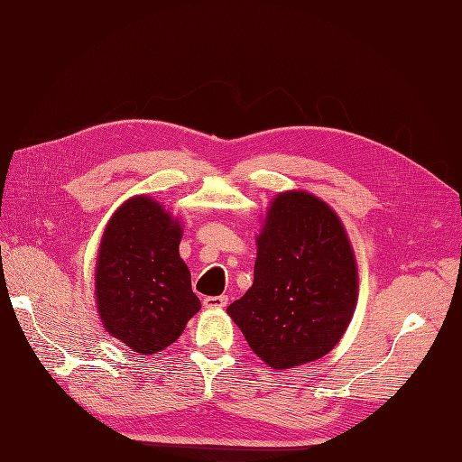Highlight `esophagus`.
I'll return each instance as SVG.
<instances>
[{
	"instance_id": "obj_1",
	"label": "esophagus",
	"mask_w": 462,
	"mask_h": 462,
	"mask_svg": "<svg viewBox=\"0 0 462 462\" xmlns=\"http://www.w3.org/2000/svg\"><path fill=\"white\" fill-rule=\"evenodd\" d=\"M202 302L206 309H226L229 304V299L227 295H219V297H206Z\"/></svg>"
}]
</instances>
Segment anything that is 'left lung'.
Instances as JSON below:
<instances>
[{"label":"left lung","mask_w":462,"mask_h":462,"mask_svg":"<svg viewBox=\"0 0 462 462\" xmlns=\"http://www.w3.org/2000/svg\"><path fill=\"white\" fill-rule=\"evenodd\" d=\"M256 243L253 287L227 314L275 370L328 355L351 321L358 295L343 223L326 202L289 190L272 202Z\"/></svg>","instance_id":"1"}]
</instances>
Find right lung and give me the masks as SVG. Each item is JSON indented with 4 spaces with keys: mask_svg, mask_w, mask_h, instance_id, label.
<instances>
[{
    "mask_svg": "<svg viewBox=\"0 0 462 462\" xmlns=\"http://www.w3.org/2000/svg\"><path fill=\"white\" fill-rule=\"evenodd\" d=\"M180 226L148 197L125 202L109 219L96 263V302L104 328L134 353L153 355L200 310L179 256Z\"/></svg>",
    "mask_w": 462,
    "mask_h": 462,
    "instance_id": "1",
    "label": "right lung"
}]
</instances>
